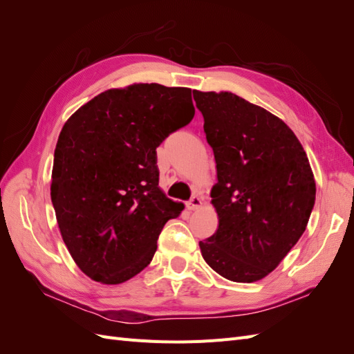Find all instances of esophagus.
<instances>
[{"instance_id":"1","label":"esophagus","mask_w":354,"mask_h":354,"mask_svg":"<svg viewBox=\"0 0 354 354\" xmlns=\"http://www.w3.org/2000/svg\"><path fill=\"white\" fill-rule=\"evenodd\" d=\"M201 205H202V199L199 196H194L186 203V207H187L189 211H195V209L201 208Z\"/></svg>"}]
</instances>
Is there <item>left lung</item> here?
<instances>
[{
    "instance_id": "obj_1",
    "label": "left lung",
    "mask_w": 354,
    "mask_h": 354,
    "mask_svg": "<svg viewBox=\"0 0 354 354\" xmlns=\"http://www.w3.org/2000/svg\"><path fill=\"white\" fill-rule=\"evenodd\" d=\"M203 131L217 164L211 203L218 229L201 241L220 276L251 283L273 272L301 238L316 183L304 149L281 118L230 91H198Z\"/></svg>"
}]
</instances>
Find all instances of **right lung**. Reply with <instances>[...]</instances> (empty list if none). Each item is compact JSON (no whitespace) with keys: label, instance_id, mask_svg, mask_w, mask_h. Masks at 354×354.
Masks as SVG:
<instances>
[{"label":"right lung","instance_id":"obj_1","mask_svg":"<svg viewBox=\"0 0 354 354\" xmlns=\"http://www.w3.org/2000/svg\"><path fill=\"white\" fill-rule=\"evenodd\" d=\"M194 115L190 88L133 84L95 95L63 125L51 202L90 279L124 283L152 261L160 230L185 208L158 186L156 147Z\"/></svg>","mask_w":354,"mask_h":354}]
</instances>
